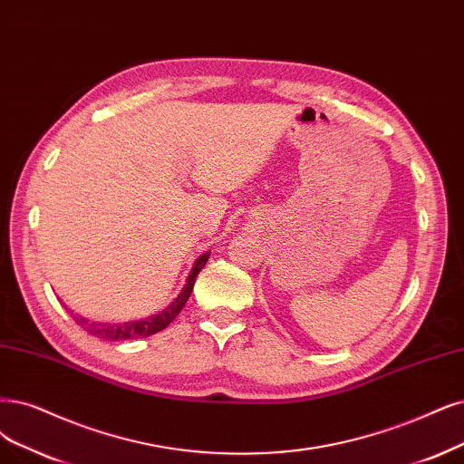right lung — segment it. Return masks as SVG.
<instances>
[{
    "instance_id": "obj_1",
    "label": "right lung",
    "mask_w": 464,
    "mask_h": 464,
    "mask_svg": "<svg viewBox=\"0 0 464 464\" xmlns=\"http://www.w3.org/2000/svg\"><path fill=\"white\" fill-rule=\"evenodd\" d=\"M210 258V252H204L200 254L191 273H188V277L185 281V286L181 288L179 296L171 302L166 310H162L160 314L157 315H149L145 319H135V321H126V323H101V321H90L85 317H76V323L80 324V327L83 331H88L92 336H97V338H102V340H128V338H147L150 334H157L159 331L166 329L168 324L174 321L179 312L183 310V305L187 304L188 296H191L193 293V286H195V281H197V276L198 271L206 266V262H208Z\"/></svg>"
}]
</instances>
